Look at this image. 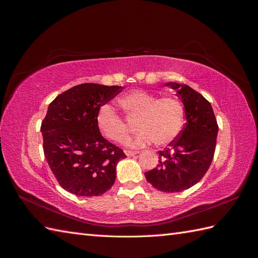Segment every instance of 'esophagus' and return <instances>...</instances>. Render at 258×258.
<instances>
[{
	"label": "esophagus",
	"mask_w": 258,
	"mask_h": 258,
	"mask_svg": "<svg viewBox=\"0 0 258 258\" xmlns=\"http://www.w3.org/2000/svg\"><path fill=\"white\" fill-rule=\"evenodd\" d=\"M124 154H126L128 157H131V156H135V155L139 154V152H136V151H124Z\"/></svg>",
	"instance_id": "34e87169"
}]
</instances>
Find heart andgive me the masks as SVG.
Here are the masks:
<instances>
[{"instance_id": "b5f03b06", "label": "heart", "mask_w": 258, "mask_h": 258, "mask_svg": "<svg viewBox=\"0 0 258 258\" xmlns=\"http://www.w3.org/2000/svg\"><path fill=\"white\" fill-rule=\"evenodd\" d=\"M117 104L124 119L131 123L137 122V129L140 130L128 141V145L132 147H142L153 142L166 145L181 134L185 112L181 101L175 97L157 98L153 93L136 90L121 96ZM125 121L112 108L105 106L97 116V127L105 139L120 143L130 131Z\"/></svg>"}]
</instances>
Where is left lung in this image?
Segmentation results:
<instances>
[{
    "instance_id": "8db88e82",
    "label": "left lung",
    "mask_w": 258,
    "mask_h": 258,
    "mask_svg": "<svg viewBox=\"0 0 258 258\" xmlns=\"http://www.w3.org/2000/svg\"><path fill=\"white\" fill-rule=\"evenodd\" d=\"M185 108V127L168 147L159 151V165L145 172L156 189L177 192L190 188L207 173L214 157L217 121L209 101L187 85L167 83Z\"/></svg>"
}]
</instances>
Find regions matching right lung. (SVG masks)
<instances>
[{
  "mask_svg": "<svg viewBox=\"0 0 258 258\" xmlns=\"http://www.w3.org/2000/svg\"><path fill=\"white\" fill-rule=\"evenodd\" d=\"M121 86L85 83L62 92L49 104L42 121L45 158L62 188L77 196H101L116 178L122 150L101 136L100 107L115 98Z\"/></svg>",
  "mask_w": 258,
  "mask_h": 258,
  "instance_id": "add662e5",
  "label": "right lung"
}]
</instances>
